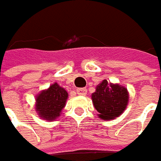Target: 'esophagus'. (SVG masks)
Masks as SVG:
<instances>
[{
    "instance_id": "1",
    "label": "esophagus",
    "mask_w": 161,
    "mask_h": 161,
    "mask_svg": "<svg viewBox=\"0 0 161 161\" xmlns=\"http://www.w3.org/2000/svg\"><path fill=\"white\" fill-rule=\"evenodd\" d=\"M86 88H85V87H83V88H77L76 89V93L78 94V95H82V96H85L86 94Z\"/></svg>"
}]
</instances>
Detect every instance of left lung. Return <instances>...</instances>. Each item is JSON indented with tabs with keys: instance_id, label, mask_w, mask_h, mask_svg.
I'll use <instances>...</instances> for the list:
<instances>
[{
	"instance_id": "left-lung-1",
	"label": "left lung",
	"mask_w": 161,
	"mask_h": 161,
	"mask_svg": "<svg viewBox=\"0 0 161 161\" xmlns=\"http://www.w3.org/2000/svg\"><path fill=\"white\" fill-rule=\"evenodd\" d=\"M91 99L98 116L103 120H112L121 115L129 103L128 89L119 85L103 80L91 94Z\"/></svg>"
}]
</instances>
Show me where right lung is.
Here are the masks:
<instances>
[{
    "label": "right lung",
    "instance_id": "right-lung-1",
    "mask_svg": "<svg viewBox=\"0 0 161 161\" xmlns=\"http://www.w3.org/2000/svg\"><path fill=\"white\" fill-rule=\"evenodd\" d=\"M68 92L58 83L42 90L35 97V111L42 119L53 121L60 115L68 99Z\"/></svg>",
    "mask_w": 161,
    "mask_h": 161
}]
</instances>
